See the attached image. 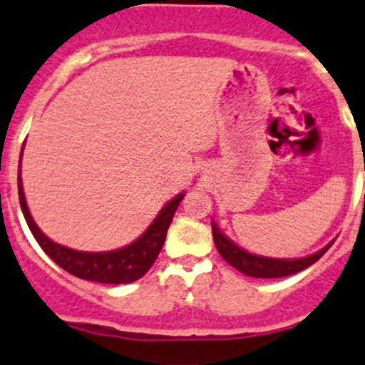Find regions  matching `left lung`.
I'll list each match as a JSON object with an SVG mask.
<instances>
[{"instance_id":"8db88e82","label":"left lung","mask_w":365,"mask_h":365,"mask_svg":"<svg viewBox=\"0 0 365 365\" xmlns=\"http://www.w3.org/2000/svg\"><path fill=\"white\" fill-rule=\"evenodd\" d=\"M212 235H214V242L217 251L221 253V257L228 262L230 265L240 271L242 274L251 278H282V277H291L296 272L303 271L309 265H312L314 262L319 260L324 253L328 251V247L335 242H328L327 246L321 247L319 251H316L314 255L303 258H271V257H260V255H253L250 251L242 250L240 246H237L233 240H230L225 233L219 230V226L212 221Z\"/></svg>"}]
</instances>
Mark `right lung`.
Segmentation results:
<instances>
[{
	"label": "right lung",
	"mask_w": 365,
	"mask_h": 365,
	"mask_svg": "<svg viewBox=\"0 0 365 365\" xmlns=\"http://www.w3.org/2000/svg\"><path fill=\"white\" fill-rule=\"evenodd\" d=\"M21 157H23V150H21ZM17 189H19L21 210H23L24 219H26L28 228L34 233L38 246L44 250V253L55 264H58L60 267L71 272L73 277L81 278V280L118 285L132 284V282L139 280V278L146 274L148 269L153 265L162 246H164L165 233H168L169 225H171L173 215H175L180 201L185 196V192H180L169 203H165L164 208L155 217V221L148 226L146 232L139 239L133 240L132 244L114 251L93 253V251L71 250V247L62 246V244L53 242L49 237H46L41 232V228L35 225L34 217H31L30 210H28L26 197H24L23 190V180H21V165L19 173H17Z\"/></svg>",
	"instance_id": "1"
}]
</instances>
